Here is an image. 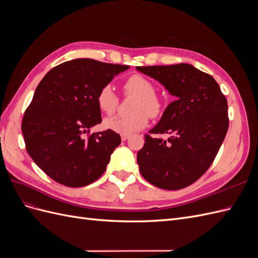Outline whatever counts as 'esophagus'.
Returning a JSON list of instances; mask_svg holds the SVG:
<instances>
[{
	"mask_svg": "<svg viewBox=\"0 0 258 258\" xmlns=\"http://www.w3.org/2000/svg\"><path fill=\"white\" fill-rule=\"evenodd\" d=\"M129 135H121V140L122 141H126V140H128L129 139Z\"/></svg>",
	"mask_w": 258,
	"mask_h": 258,
	"instance_id": "obj_1",
	"label": "esophagus"
}]
</instances>
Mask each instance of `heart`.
<instances>
[{
	"mask_svg": "<svg viewBox=\"0 0 258 258\" xmlns=\"http://www.w3.org/2000/svg\"><path fill=\"white\" fill-rule=\"evenodd\" d=\"M126 96L135 97L129 116H114L104 120L103 126L117 134L131 135L144 129L148 123V115L156 118L163 111V102L155 93L154 84L141 74H132L123 83ZM119 99L111 85H104L97 95V104L103 113L112 115L118 107Z\"/></svg>",
	"mask_w": 258,
	"mask_h": 258,
	"instance_id": "obj_1",
	"label": "heart"
}]
</instances>
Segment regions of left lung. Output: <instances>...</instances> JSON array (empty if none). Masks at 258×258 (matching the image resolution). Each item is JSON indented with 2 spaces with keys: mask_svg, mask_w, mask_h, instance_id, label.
Segmentation results:
<instances>
[{
  "mask_svg": "<svg viewBox=\"0 0 258 258\" xmlns=\"http://www.w3.org/2000/svg\"><path fill=\"white\" fill-rule=\"evenodd\" d=\"M165 86L176 99L150 130L168 140L145 135L138 152L140 172L162 189L191 185L212 165L227 134L228 104L212 76L187 63L137 67Z\"/></svg>",
  "mask_w": 258,
  "mask_h": 258,
  "instance_id": "left-lung-1",
  "label": "left lung"
}]
</instances>
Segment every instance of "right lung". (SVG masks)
I'll return each mask as SVG.
<instances>
[{"label":"right lung","instance_id":"add662e5","mask_svg":"<svg viewBox=\"0 0 258 258\" xmlns=\"http://www.w3.org/2000/svg\"><path fill=\"white\" fill-rule=\"evenodd\" d=\"M127 69L129 66L74 59L51 69L38 84L21 130L28 154L53 181L82 187L103 174L120 136L108 129L88 132L102 121L99 90Z\"/></svg>","mask_w":258,"mask_h":258}]
</instances>
